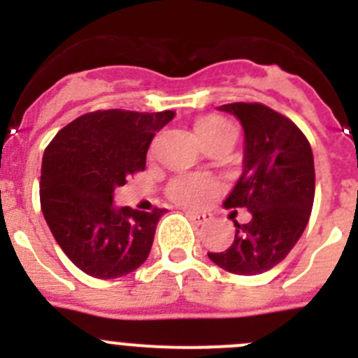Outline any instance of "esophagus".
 <instances>
[{
	"mask_svg": "<svg viewBox=\"0 0 358 358\" xmlns=\"http://www.w3.org/2000/svg\"><path fill=\"white\" fill-rule=\"evenodd\" d=\"M186 215H188L192 220H194L195 224H206L211 220V215L210 213H201V211H186Z\"/></svg>",
	"mask_w": 358,
	"mask_h": 358,
	"instance_id": "obj_1",
	"label": "esophagus"
}]
</instances>
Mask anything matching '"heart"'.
<instances>
[{
	"instance_id": "obj_1",
	"label": "heart",
	"mask_w": 358,
	"mask_h": 358,
	"mask_svg": "<svg viewBox=\"0 0 358 358\" xmlns=\"http://www.w3.org/2000/svg\"><path fill=\"white\" fill-rule=\"evenodd\" d=\"M227 125L229 123L224 122L222 118L208 116V118H202L195 123V132H197L199 140L202 143V141L217 136ZM220 189H222L220 182L213 177L206 176V173H181L169 182L166 195H169L170 201L179 204V206L199 210V208L206 206L211 199L217 197Z\"/></svg>"
}]
</instances>
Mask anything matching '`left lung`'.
<instances>
[{
    "instance_id": "obj_1",
    "label": "left lung",
    "mask_w": 358,
    "mask_h": 358,
    "mask_svg": "<svg viewBox=\"0 0 358 358\" xmlns=\"http://www.w3.org/2000/svg\"><path fill=\"white\" fill-rule=\"evenodd\" d=\"M240 120L245 136L243 172L224 201L227 210L245 208L252 218L235 220V240L226 251L208 252L227 273L256 276L276 267L308 224L315 194L314 154L296 123L264 103L218 107Z\"/></svg>"
}]
</instances>
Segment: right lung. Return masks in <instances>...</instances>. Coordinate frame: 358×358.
Returning <instances> with one entry per match:
<instances>
[{
	"label": "right lung",
	"mask_w": 358,
	"mask_h": 358,
	"mask_svg": "<svg viewBox=\"0 0 358 358\" xmlns=\"http://www.w3.org/2000/svg\"><path fill=\"white\" fill-rule=\"evenodd\" d=\"M173 110H93L57 132L41 166V210L53 238L82 273L110 280L148 258L166 210L116 208L113 194L145 170L147 150Z\"/></svg>",
	"instance_id": "obj_1"
}]
</instances>
